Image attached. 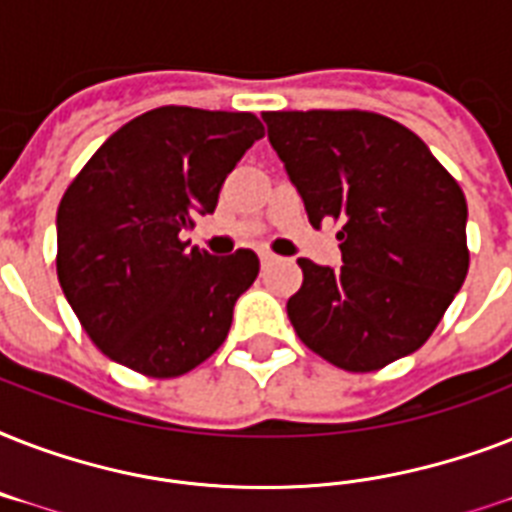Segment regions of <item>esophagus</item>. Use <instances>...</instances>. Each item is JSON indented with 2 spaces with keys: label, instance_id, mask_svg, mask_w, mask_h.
I'll return each instance as SVG.
<instances>
[{
  "label": "esophagus",
  "instance_id": "esophagus-1",
  "mask_svg": "<svg viewBox=\"0 0 512 512\" xmlns=\"http://www.w3.org/2000/svg\"><path fill=\"white\" fill-rule=\"evenodd\" d=\"M273 260H276V255H273V252H268V249H263V252H260V263L263 265H271Z\"/></svg>",
  "mask_w": 512,
  "mask_h": 512
}]
</instances>
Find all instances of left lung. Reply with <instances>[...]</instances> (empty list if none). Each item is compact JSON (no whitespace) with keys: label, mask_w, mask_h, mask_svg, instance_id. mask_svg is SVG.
Returning <instances> with one entry per match:
<instances>
[{"label":"left lung","mask_w":512,"mask_h":512,"mask_svg":"<svg viewBox=\"0 0 512 512\" xmlns=\"http://www.w3.org/2000/svg\"><path fill=\"white\" fill-rule=\"evenodd\" d=\"M268 140L308 220H340V268L300 257L297 337L329 364L374 372L433 335L468 276V204L404 124L369 111H271Z\"/></svg>","instance_id":"1"}]
</instances>
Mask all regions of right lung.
<instances>
[{
	"label": "right lung",
	"mask_w": 512,
	"mask_h": 512,
	"mask_svg": "<svg viewBox=\"0 0 512 512\" xmlns=\"http://www.w3.org/2000/svg\"><path fill=\"white\" fill-rule=\"evenodd\" d=\"M260 138L255 114L154 108L119 127L68 185L58 279L111 361L177 377L223 345L260 260L252 249L209 255L180 233L215 212L228 172Z\"/></svg>",
	"instance_id": "1"
}]
</instances>
